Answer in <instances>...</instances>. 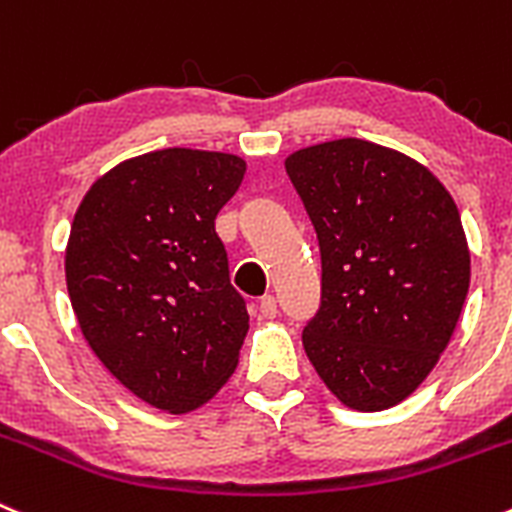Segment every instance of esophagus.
Here are the masks:
<instances>
[{
  "label": "esophagus",
  "instance_id": "1",
  "mask_svg": "<svg viewBox=\"0 0 512 512\" xmlns=\"http://www.w3.org/2000/svg\"><path fill=\"white\" fill-rule=\"evenodd\" d=\"M260 313L262 318H275L278 315V300H275V295H265L260 300Z\"/></svg>",
  "mask_w": 512,
  "mask_h": 512
}]
</instances>
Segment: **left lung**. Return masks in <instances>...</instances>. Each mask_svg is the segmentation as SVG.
<instances>
[{"instance_id":"left-lung-1","label":"left lung","mask_w":512,"mask_h":512,"mask_svg":"<svg viewBox=\"0 0 512 512\" xmlns=\"http://www.w3.org/2000/svg\"><path fill=\"white\" fill-rule=\"evenodd\" d=\"M285 171L321 250L310 364L346 407H394L434 369L465 305L457 204L422 164L361 138L300 148Z\"/></svg>"}]
</instances>
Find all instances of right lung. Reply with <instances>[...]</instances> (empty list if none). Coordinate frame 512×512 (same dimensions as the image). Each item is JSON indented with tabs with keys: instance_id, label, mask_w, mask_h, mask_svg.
Segmentation results:
<instances>
[{
	"instance_id": "right-lung-1",
	"label": "right lung",
	"mask_w": 512,
	"mask_h": 512,
	"mask_svg": "<svg viewBox=\"0 0 512 512\" xmlns=\"http://www.w3.org/2000/svg\"><path fill=\"white\" fill-rule=\"evenodd\" d=\"M245 161L161 148L100 176L75 212L65 278L103 366L156 409L184 414L237 369L250 328L214 219Z\"/></svg>"
}]
</instances>
